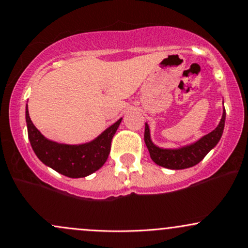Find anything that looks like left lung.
<instances>
[{
  "instance_id": "8db88e82",
  "label": "left lung",
  "mask_w": 248,
  "mask_h": 248,
  "mask_svg": "<svg viewBox=\"0 0 248 248\" xmlns=\"http://www.w3.org/2000/svg\"><path fill=\"white\" fill-rule=\"evenodd\" d=\"M225 119L226 111L223 108L220 123L212 132L200 138L193 144L182 146V148L178 149H162L156 146L150 138L149 125L145 123L144 142L149 150V154H150L151 159L158 166L174 170L187 169V168L196 166L219 143L223 132V127H225Z\"/></svg>"
}]
</instances>
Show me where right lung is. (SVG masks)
Wrapping results in <instances>:
<instances>
[{"instance_id": "add662e5", "label": "right lung", "mask_w": 248, "mask_h": 248, "mask_svg": "<svg viewBox=\"0 0 248 248\" xmlns=\"http://www.w3.org/2000/svg\"><path fill=\"white\" fill-rule=\"evenodd\" d=\"M26 122L29 142L40 161L65 176L79 178L89 176L104 166L122 118L108 127L95 140L79 145L61 144L47 140L31 121L28 106L26 108Z\"/></svg>"}]
</instances>
